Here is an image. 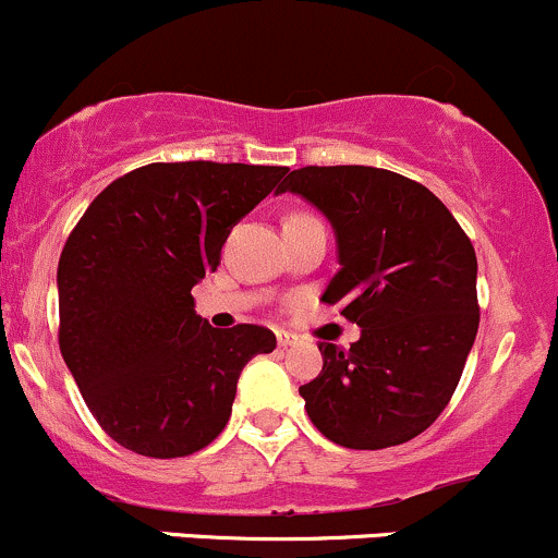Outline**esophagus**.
Instances as JSON below:
<instances>
[{"label":"esophagus","mask_w":558,"mask_h":558,"mask_svg":"<svg viewBox=\"0 0 558 558\" xmlns=\"http://www.w3.org/2000/svg\"><path fill=\"white\" fill-rule=\"evenodd\" d=\"M277 343H279V349H287V345H292V343H298V338L292 332H277Z\"/></svg>","instance_id":"obj_1"}]
</instances>
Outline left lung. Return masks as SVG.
I'll return each instance as SVG.
<instances>
[{"mask_svg": "<svg viewBox=\"0 0 558 558\" xmlns=\"http://www.w3.org/2000/svg\"><path fill=\"white\" fill-rule=\"evenodd\" d=\"M287 191L332 226L340 268L322 301L362 327L349 351L319 345L305 412L340 447L404 445L441 415L476 340L471 239L425 185L391 170L301 167Z\"/></svg>", "mask_w": 558, "mask_h": 558, "instance_id": "left-lung-1", "label": "left lung"}]
</instances>
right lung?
<instances>
[{
	"mask_svg": "<svg viewBox=\"0 0 558 558\" xmlns=\"http://www.w3.org/2000/svg\"><path fill=\"white\" fill-rule=\"evenodd\" d=\"M287 167L157 161L106 185L58 263L61 353L100 428L146 458L207 447L271 329L209 327L191 290Z\"/></svg>",
	"mask_w": 558,
	"mask_h": 558,
	"instance_id": "obj_1",
	"label": "right lung"
}]
</instances>
